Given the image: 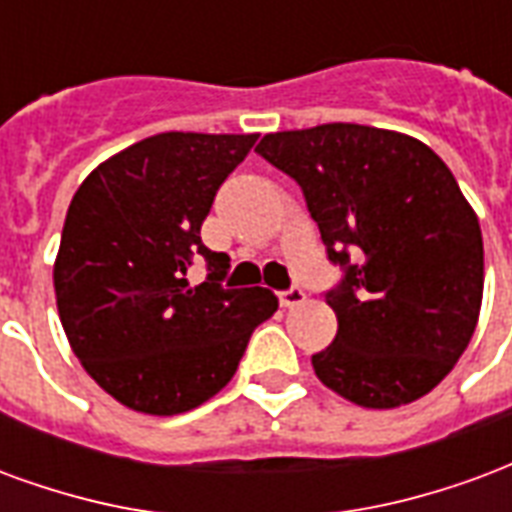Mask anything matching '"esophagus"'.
<instances>
[{
  "label": "esophagus",
  "instance_id": "1",
  "mask_svg": "<svg viewBox=\"0 0 512 512\" xmlns=\"http://www.w3.org/2000/svg\"><path fill=\"white\" fill-rule=\"evenodd\" d=\"M278 300H281L283 308H297V305H302V302H305V292H302V289H297V286H292L289 292L278 294Z\"/></svg>",
  "mask_w": 512,
  "mask_h": 512
}]
</instances>
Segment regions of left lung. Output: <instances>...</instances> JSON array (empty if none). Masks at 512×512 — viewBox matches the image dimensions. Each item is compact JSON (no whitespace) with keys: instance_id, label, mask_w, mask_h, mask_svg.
I'll use <instances>...</instances> for the list:
<instances>
[{"instance_id":"obj_1","label":"left lung","mask_w":512,"mask_h":512,"mask_svg":"<svg viewBox=\"0 0 512 512\" xmlns=\"http://www.w3.org/2000/svg\"><path fill=\"white\" fill-rule=\"evenodd\" d=\"M261 158L300 182L343 281L338 333L313 354L324 387L363 409L412 404L472 341L483 234L445 160L398 130L330 122L267 133Z\"/></svg>"}]
</instances>
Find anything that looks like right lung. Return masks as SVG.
I'll use <instances>...</instances> for the list:
<instances>
[{
  "label": "right lung",
  "mask_w": 512,
  "mask_h": 512,
  "mask_svg": "<svg viewBox=\"0 0 512 512\" xmlns=\"http://www.w3.org/2000/svg\"><path fill=\"white\" fill-rule=\"evenodd\" d=\"M259 133H158L103 160L67 207L54 292L67 343L114 401L182 414L218 395L256 324L278 311L261 286L223 289L226 253L201 242L223 179ZM193 255L211 278L187 283Z\"/></svg>",
  "instance_id": "obj_1"
}]
</instances>
